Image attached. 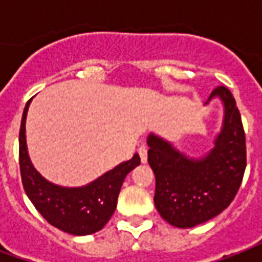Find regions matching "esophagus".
Masks as SVG:
<instances>
[{"mask_svg":"<svg viewBox=\"0 0 262 262\" xmlns=\"http://www.w3.org/2000/svg\"><path fill=\"white\" fill-rule=\"evenodd\" d=\"M137 151H139V156H140V161H142L143 164H146L147 163V147L144 144H142Z\"/></svg>","mask_w":262,"mask_h":262,"instance_id":"34e87169","label":"esophagus"}]
</instances>
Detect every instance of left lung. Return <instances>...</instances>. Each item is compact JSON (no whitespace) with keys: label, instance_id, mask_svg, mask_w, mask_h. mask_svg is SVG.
I'll use <instances>...</instances> for the list:
<instances>
[{"label":"left lung","instance_id":"8db88e82","mask_svg":"<svg viewBox=\"0 0 262 262\" xmlns=\"http://www.w3.org/2000/svg\"><path fill=\"white\" fill-rule=\"evenodd\" d=\"M213 98L223 103V120L213 147L189 157L168 140L147 136L148 164L156 176L154 205L170 225L189 229L222 213L236 196L246 170V135L234 97L217 86Z\"/></svg>","mask_w":262,"mask_h":262}]
</instances>
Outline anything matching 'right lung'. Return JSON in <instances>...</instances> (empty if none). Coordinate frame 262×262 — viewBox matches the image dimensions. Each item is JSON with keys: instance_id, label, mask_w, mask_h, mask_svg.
I'll list each match as a JSON object with an SVG mask.
<instances>
[{"instance_id": "add662e5", "label": "right lung", "mask_w": 262, "mask_h": 262, "mask_svg": "<svg viewBox=\"0 0 262 262\" xmlns=\"http://www.w3.org/2000/svg\"><path fill=\"white\" fill-rule=\"evenodd\" d=\"M26 102L19 130V167L26 195L45 219L73 236L97 233L114 214L126 176L140 164L139 154L82 187H61L48 181L33 167L26 146Z\"/></svg>"}]
</instances>
